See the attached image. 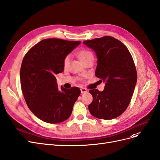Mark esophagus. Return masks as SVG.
Masks as SVG:
<instances>
[{
	"label": "esophagus",
	"instance_id": "esophagus-1",
	"mask_svg": "<svg viewBox=\"0 0 160 160\" xmlns=\"http://www.w3.org/2000/svg\"><path fill=\"white\" fill-rule=\"evenodd\" d=\"M80 90H81V93L82 94H84V93H86V92H88V90L86 89V88H82L80 89Z\"/></svg>",
	"mask_w": 160,
	"mask_h": 160
}]
</instances>
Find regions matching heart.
<instances>
[{
  "instance_id": "b5f03b06",
  "label": "heart",
  "mask_w": 160,
  "mask_h": 160,
  "mask_svg": "<svg viewBox=\"0 0 160 160\" xmlns=\"http://www.w3.org/2000/svg\"><path fill=\"white\" fill-rule=\"evenodd\" d=\"M78 56L80 59L81 61L84 62V63H87L88 61L94 60V54L93 53L90 51L88 49H82L80 51H79L77 53ZM70 60H71V57L70 55H68L63 60V67L64 68H68L70 65Z\"/></svg>"
}]
</instances>
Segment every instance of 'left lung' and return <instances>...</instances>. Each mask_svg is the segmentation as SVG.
I'll list each match as a JSON object with an SVG mask.
<instances>
[{
	"label": "left lung",
	"mask_w": 160,
	"mask_h": 160,
	"mask_svg": "<svg viewBox=\"0 0 160 160\" xmlns=\"http://www.w3.org/2000/svg\"><path fill=\"white\" fill-rule=\"evenodd\" d=\"M83 42L97 53L95 75L105 82L102 92L89 90L93 97L89 111L100 119L117 118L128 107L134 92L138 75L133 59L125 45L111 36Z\"/></svg>",
	"instance_id": "8db88e82"
}]
</instances>
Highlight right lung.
Wrapping results in <instances>:
<instances>
[{"instance_id":"obj_1","label":"right lung","mask_w":160,"mask_h":160,"mask_svg":"<svg viewBox=\"0 0 160 160\" xmlns=\"http://www.w3.org/2000/svg\"><path fill=\"white\" fill-rule=\"evenodd\" d=\"M81 42L45 39L35 44L23 58L20 71L22 94L29 108L39 119L56 124L71 115L80 94L78 87H58L55 75L63 71V60Z\"/></svg>"}]
</instances>
